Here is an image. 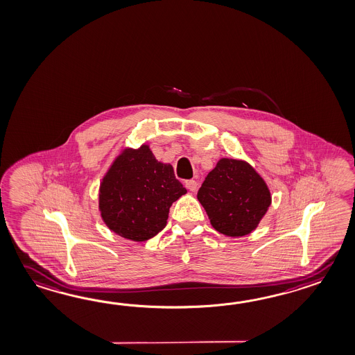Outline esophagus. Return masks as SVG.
I'll return each instance as SVG.
<instances>
[{"mask_svg": "<svg viewBox=\"0 0 355 355\" xmlns=\"http://www.w3.org/2000/svg\"><path fill=\"white\" fill-rule=\"evenodd\" d=\"M184 186L186 189H189L191 192H195L197 189V182L193 180H189V181L184 182Z\"/></svg>", "mask_w": 355, "mask_h": 355, "instance_id": "34e87169", "label": "esophagus"}]
</instances>
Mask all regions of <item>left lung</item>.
Wrapping results in <instances>:
<instances>
[{
	"mask_svg": "<svg viewBox=\"0 0 355 355\" xmlns=\"http://www.w3.org/2000/svg\"><path fill=\"white\" fill-rule=\"evenodd\" d=\"M215 230L243 236L257 228L271 204L266 182L245 160L223 158L197 192Z\"/></svg>",
	"mask_w": 355,
	"mask_h": 355,
	"instance_id": "8db88e82",
	"label": "left lung"
}]
</instances>
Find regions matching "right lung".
<instances>
[{
	"mask_svg": "<svg viewBox=\"0 0 355 355\" xmlns=\"http://www.w3.org/2000/svg\"><path fill=\"white\" fill-rule=\"evenodd\" d=\"M186 192L173 166L158 162L144 144L122 150L103 177L99 211L112 232L144 242L166 227L169 207Z\"/></svg>",
	"mask_w": 355,
	"mask_h": 355,
	"instance_id": "add662e5",
	"label": "right lung"
}]
</instances>
